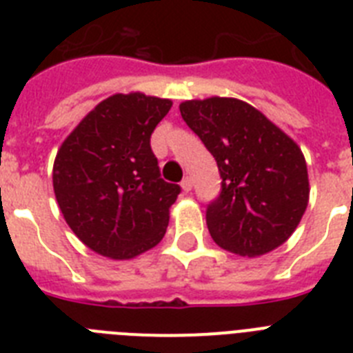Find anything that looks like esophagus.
<instances>
[{"label":"esophagus","mask_w":353,"mask_h":353,"mask_svg":"<svg viewBox=\"0 0 353 353\" xmlns=\"http://www.w3.org/2000/svg\"><path fill=\"white\" fill-rule=\"evenodd\" d=\"M180 185H182V191H183V192H191V189H192V180L189 179V176H187V179L182 180V183H180Z\"/></svg>","instance_id":"obj_1"}]
</instances>
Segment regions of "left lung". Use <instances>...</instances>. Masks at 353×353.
Segmentation results:
<instances>
[{
  "label": "left lung",
  "mask_w": 353,
  "mask_h": 353,
  "mask_svg": "<svg viewBox=\"0 0 353 353\" xmlns=\"http://www.w3.org/2000/svg\"><path fill=\"white\" fill-rule=\"evenodd\" d=\"M183 121L219 168L221 194L207 208L219 248L261 256L292 236L310 201L307 166L299 145L251 104L210 97L180 104Z\"/></svg>",
  "instance_id": "1"
}]
</instances>
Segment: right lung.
<instances>
[{"mask_svg": "<svg viewBox=\"0 0 353 353\" xmlns=\"http://www.w3.org/2000/svg\"><path fill=\"white\" fill-rule=\"evenodd\" d=\"M171 105L139 92L108 97L56 154V201L77 239L101 256L130 260L166 233L180 185L161 179L150 136Z\"/></svg>", "mask_w": 353, "mask_h": 353, "instance_id": "right-lung-1", "label": "right lung"}]
</instances>
